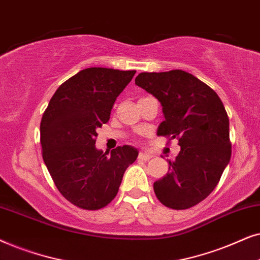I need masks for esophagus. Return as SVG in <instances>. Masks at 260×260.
Returning <instances> with one entry per match:
<instances>
[{
    "label": "esophagus",
    "instance_id": "1",
    "mask_svg": "<svg viewBox=\"0 0 260 260\" xmlns=\"http://www.w3.org/2000/svg\"><path fill=\"white\" fill-rule=\"evenodd\" d=\"M139 159H141V160L144 161H147L150 160V159L152 158V154H148V153H139V157H138Z\"/></svg>",
    "mask_w": 260,
    "mask_h": 260
}]
</instances>
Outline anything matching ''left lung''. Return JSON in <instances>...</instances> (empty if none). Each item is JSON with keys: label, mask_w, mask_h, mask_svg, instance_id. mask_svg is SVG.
Instances as JSON below:
<instances>
[{"label": "left lung", "mask_w": 260, "mask_h": 260, "mask_svg": "<svg viewBox=\"0 0 260 260\" xmlns=\"http://www.w3.org/2000/svg\"><path fill=\"white\" fill-rule=\"evenodd\" d=\"M136 84L160 102L165 120L157 134L178 139L181 146L169 171L154 182L162 205L188 209L215 189L232 153L230 120L223 103L214 90L182 70L141 72Z\"/></svg>", "instance_id": "8db88e82"}]
</instances>
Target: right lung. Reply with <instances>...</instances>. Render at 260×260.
Masks as SVG:
<instances>
[{"instance_id": "obj_1", "label": "right lung", "mask_w": 260, "mask_h": 260, "mask_svg": "<svg viewBox=\"0 0 260 260\" xmlns=\"http://www.w3.org/2000/svg\"><path fill=\"white\" fill-rule=\"evenodd\" d=\"M134 74L84 69L57 89L41 119L45 165L61 195L82 209L98 210L112 202L139 153L129 145L110 153L95 146L96 131L108 122L114 102Z\"/></svg>"}]
</instances>
